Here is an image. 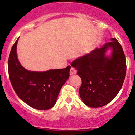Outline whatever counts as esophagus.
<instances>
[{"label":"esophagus","mask_w":135,"mask_h":135,"mask_svg":"<svg viewBox=\"0 0 135 135\" xmlns=\"http://www.w3.org/2000/svg\"><path fill=\"white\" fill-rule=\"evenodd\" d=\"M76 69H74V67H71V69H70V75H73V74H75L76 73Z\"/></svg>","instance_id":"esophagus-1"}]
</instances>
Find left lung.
<instances>
[{"mask_svg":"<svg viewBox=\"0 0 135 135\" xmlns=\"http://www.w3.org/2000/svg\"><path fill=\"white\" fill-rule=\"evenodd\" d=\"M111 40L71 63L81 79L79 93L88 107L97 108L107 105L123 85L127 69L126 56L117 39ZM109 47L113 49V53L107 57L105 54Z\"/></svg>","mask_w":135,"mask_h":135,"instance_id":"1","label":"left lung"}]
</instances>
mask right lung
Returning <instances> with one entry per match:
<instances>
[{
	"label": "right lung",
	"mask_w": 135,
	"mask_h": 135,
	"mask_svg": "<svg viewBox=\"0 0 135 135\" xmlns=\"http://www.w3.org/2000/svg\"><path fill=\"white\" fill-rule=\"evenodd\" d=\"M16 40L11 49L8 66L10 82L20 99L35 109L46 110L55 105L60 90L69 78L70 66L46 72L28 71L19 62Z\"/></svg>",
	"instance_id": "1"
}]
</instances>
